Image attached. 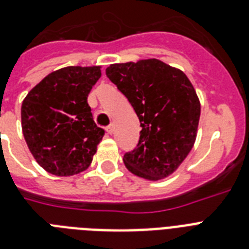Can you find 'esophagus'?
Masks as SVG:
<instances>
[{
    "mask_svg": "<svg viewBox=\"0 0 249 249\" xmlns=\"http://www.w3.org/2000/svg\"><path fill=\"white\" fill-rule=\"evenodd\" d=\"M106 130H107V133H108V134H112L113 130H115V128H113V125H112V124H109L108 126L106 128Z\"/></svg>",
    "mask_w": 249,
    "mask_h": 249,
    "instance_id": "obj_1",
    "label": "esophagus"
}]
</instances>
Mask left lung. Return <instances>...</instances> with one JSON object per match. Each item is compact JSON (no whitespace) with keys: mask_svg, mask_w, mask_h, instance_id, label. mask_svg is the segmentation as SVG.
I'll use <instances>...</instances> for the list:
<instances>
[{"mask_svg":"<svg viewBox=\"0 0 249 249\" xmlns=\"http://www.w3.org/2000/svg\"><path fill=\"white\" fill-rule=\"evenodd\" d=\"M106 75L128 98L140 119V141L124 155L133 174L150 181L168 177L196 140L200 102L187 76L159 59L111 64Z\"/></svg>","mask_w":249,"mask_h":249,"instance_id":"obj_1","label":"left lung"}]
</instances>
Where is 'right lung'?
I'll list each match as a JSON object with an SVG mask.
<instances>
[{"mask_svg":"<svg viewBox=\"0 0 249 249\" xmlns=\"http://www.w3.org/2000/svg\"><path fill=\"white\" fill-rule=\"evenodd\" d=\"M101 67L60 68L49 73L21 103V129L29 151L60 177L88 169L105 130L94 123L88 95Z\"/></svg>","mask_w":249,"mask_h":249,"instance_id":"add662e5","label":"right lung"}]
</instances>
